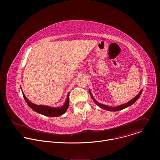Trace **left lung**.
Wrapping results in <instances>:
<instances>
[{"label":"left lung","mask_w":160,"mask_h":160,"mask_svg":"<svg viewBox=\"0 0 160 160\" xmlns=\"http://www.w3.org/2000/svg\"><path fill=\"white\" fill-rule=\"evenodd\" d=\"M89 92H90V95L91 96V98H92V100L94 101V102L99 106L101 108H102L104 109H106L107 111H120V110H122L131 105H132L134 102H136V101L138 100L140 96L142 94V90H141L140 91V92L138 94V95H137L134 98H133L132 99H131L130 101H128V102L125 103V104H121V105H119V106H115V107H111V106H106V105H104V104H101L99 102H98L93 97V96L92 95V93H91V91L90 90H89Z\"/></svg>","instance_id":"obj_1"}]
</instances>
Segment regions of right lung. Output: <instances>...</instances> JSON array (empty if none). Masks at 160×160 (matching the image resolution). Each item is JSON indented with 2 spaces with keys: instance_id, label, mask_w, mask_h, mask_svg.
Instances as JSON below:
<instances>
[{
  "instance_id": "add662e5",
  "label": "right lung",
  "mask_w": 160,
  "mask_h": 160,
  "mask_svg": "<svg viewBox=\"0 0 160 160\" xmlns=\"http://www.w3.org/2000/svg\"><path fill=\"white\" fill-rule=\"evenodd\" d=\"M22 91V90H21ZM22 96L24 97V99L27 103V104L35 111L41 114L42 115L46 116V117H59L60 115H62L64 114L69 106V96L70 93L68 92L67 95V98L61 107H51L49 106H43V105H37L32 102H31L25 96L24 93L22 92Z\"/></svg>"
}]
</instances>
